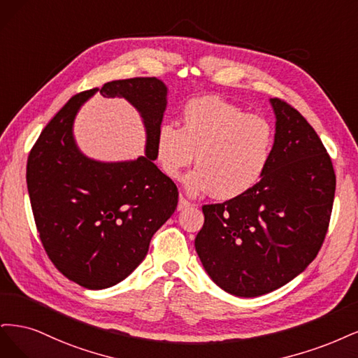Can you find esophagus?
Instances as JSON below:
<instances>
[{
    "label": "esophagus",
    "instance_id": "1",
    "mask_svg": "<svg viewBox=\"0 0 358 358\" xmlns=\"http://www.w3.org/2000/svg\"><path fill=\"white\" fill-rule=\"evenodd\" d=\"M192 203L186 199V198H182V196H180V201H178V206H177V208H178V211H182V210H186V208H189V206H190Z\"/></svg>",
    "mask_w": 358,
    "mask_h": 358
}]
</instances>
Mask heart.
I'll use <instances>...</instances> for the list:
<instances>
[{
    "label": "heart",
    "mask_w": 358,
    "mask_h": 358,
    "mask_svg": "<svg viewBox=\"0 0 358 358\" xmlns=\"http://www.w3.org/2000/svg\"><path fill=\"white\" fill-rule=\"evenodd\" d=\"M181 122V128L160 123L155 135V159L164 176L177 180L196 152L198 168L184 177L187 193L211 192L215 199L230 201L257 186L275 147L268 119L218 96H201L186 102Z\"/></svg>",
    "instance_id": "obj_1"
}]
</instances>
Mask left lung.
Returning <instances> with one entry per match:
<instances>
[{"instance_id": "left-lung-1", "label": "left lung", "mask_w": 358, "mask_h": 358, "mask_svg": "<svg viewBox=\"0 0 358 358\" xmlns=\"http://www.w3.org/2000/svg\"><path fill=\"white\" fill-rule=\"evenodd\" d=\"M275 147L256 187L203 205L194 247L210 278L238 297L271 293L302 273L326 238L336 189L327 150L301 113L272 98Z\"/></svg>"}]
</instances>
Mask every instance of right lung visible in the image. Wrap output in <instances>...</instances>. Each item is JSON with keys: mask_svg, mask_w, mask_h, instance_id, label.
I'll use <instances>...</instances> for the list:
<instances>
[{"mask_svg": "<svg viewBox=\"0 0 358 358\" xmlns=\"http://www.w3.org/2000/svg\"><path fill=\"white\" fill-rule=\"evenodd\" d=\"M96 91L124 97L141 113L144 157L101 163L79 152L73 120ZM166 96V85L156 77L114 80L82 92L57 111L31 150L27 184L43 247L57 271L89 290L116 285L131 275L177 208V186L155 165V135Z\"/></svg>", "mask_w": 358, "mask_h": 358, "instance_id": "add662e5", "label": "right lung"}]
</instances>
